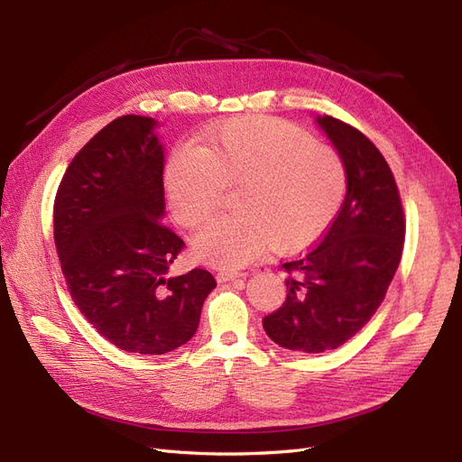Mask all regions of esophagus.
I'll use <instances>...</instances> for the list:
<instances>
[{
  "instance_id": "obj_1",
  "label": "esophagus",
  "mask_w": 462,
  "mask_h": 462,
  "mask_svg": "<svg viewBox=\"0 0 462 462\" xmlns=\"http://www.w3.org/2000/svg\"><path fill=\"white\" fill-rule=\"evenodd\" d=\"M236 277H243V273H236V272H219V273L216 275L217 283H227V282H233V279H236Z\"/></svg>"
}]
</instances>
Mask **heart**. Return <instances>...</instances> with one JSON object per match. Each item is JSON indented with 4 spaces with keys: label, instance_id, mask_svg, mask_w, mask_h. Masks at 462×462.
I'll use <instances>...</instances> for the list:
<instances>
[{
    "label": "heart",
    "instance_id": "heart-1",
    "mask_svg": "<svg viewBox=\"0 0 462 462\" xmlns=\"http://www.w3.org/2000/svg\"><path fill=\"white\" fill-rule=\"evenodd\" d=\"M226 185H239V212L206 221L192 250L208 263L235 270L270 243L295 250L314 241L339 212L346 170L337 150L312 143L299 127L241 117L216 127L204 146L179 144L165 167L167 199L183 226L212 214Z\"/></svg>",
    "mask_w": 462,
    "mask_h": 462
}]
</instances>
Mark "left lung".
Returning a JSON list of instances; mask_svg holds the SVG:
<instances>
[{"label":"left lung","mask_w":462,"mask_h":462,"mask_svg":"<svg viewBox=\"0 0 462 462\" xmlns=\"http://www.w3.org/2000/svg\"><path fill=\"white\" fill-rule=\"evenodd\" d=\"M346 170V194L331 227L309 253L282 268L287 299L262 319L268 337L295 353L341 346L382 304L404 243V216L385 158L351 125L316 117Z\"/></svg>","instance_id":"1"}]
</instances>
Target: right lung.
Segmentation results:
<instances>
[{
  "label": "right lung",
  "mask_w": 462,
  "mask_h": 462,
  "mask_svg": "<svg viewBox=\"0 0 462 462\" xmlns=\"http://www.w3.org/2000/svg\"><path fill=\"white\" fill-rule=\"evenodd\" d=\"M160 123L123 116L94 134L53 204V236L69 292L94 329L136 355L190 341L214 275H170L185 246L163 226L165 148Z\"/></svg>",
  "instance_id": "1"
}]
</instances>
